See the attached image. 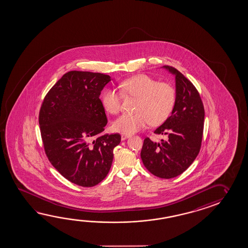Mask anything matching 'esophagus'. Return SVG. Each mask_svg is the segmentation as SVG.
Listing matches in <instances>:
<instances>
[{
  "instance_id": "34e87169",
  "label": "esophagus",
  "mask_w": 248,
  "mask_h": 248,
  "mask_svg": "<svg viewBox=\"0 0 248 248\" xmlns=\"http://www.w3.org/2000/svg\"><path fill=\"white\" fill-rule=\"evenodd\" d=\"M127 138H129V135H122V140H126Z\"/></svg>"
}]
</instances>
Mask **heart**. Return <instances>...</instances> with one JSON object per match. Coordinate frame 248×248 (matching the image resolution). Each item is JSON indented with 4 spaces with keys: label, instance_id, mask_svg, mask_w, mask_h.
<instances>
[{
    "label": "heart",
    "instance_id": "obj_1",
    "mask_svg": "<svg viewBox=\"0 0 248 248\" xmlns=\"http://www.w3.org/2000/svg\"><path fill=\"white\" fill-rule=\"evenodd\" d=\"M124 96L135 97V111L133 114L125 113L112 123L114 131L130 135L145 127L160 124L172 112L176 100L175 89L168 83H159L146 75L132 77L119 85ZM113 88H107L102 93L101 102L106 111L112 114L120 112L122 96Z\"/></svg>",
    "mask_w": 248,
    "mask_h": 248
}]
</instances>
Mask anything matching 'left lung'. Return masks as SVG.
<instances>
[{"label": "left lung", "instance_id": "obj_1", "mask_svg": "<svg viewBox=\"0 0 248 248\" xmlns=\"http://www.w3.org/2000/svg\"><path fill=\"white\" fill-rule=\"evenodd\" d=\"M174 76L176 100L170 116L155 130L166 136L160 142L144 140L140 157L154 175L171 179L186 171L197 157L202 145L205 111L193 83L175 68L164 66Z\"/></svg>", "mask_w": 248, "mask_h": 248}]
</instances>
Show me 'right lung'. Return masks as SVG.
<instances>
[{
  "instance_id": "1",
  "label": "right lung",
  "mask_w": 248,
  "mask_h": 248,
  "mask_svg": "<svg viewBox=\"0 0 248 248\" xmlns=\"http://www.w3.org/2000/svg\"><path fill=\"white\" fill-rule=\"evenodd\" d=\"M109 76L67 72L43 101L39 124L46 156L67 181L80 186L99 184L109 172L121 135H101L108 120L100 100Z\"/></svg>"
}]
</instances>
